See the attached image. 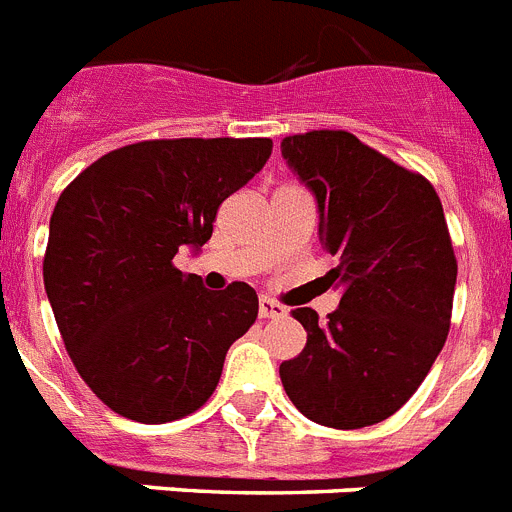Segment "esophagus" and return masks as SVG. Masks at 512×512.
<instances>
[{
	"instance_id": "obj_1",
	"label": "esophagus",
	"mask_w": 512,
	"mask_h": 512,
	"mask_svg": "<svg viewBox=\"0 0 512 512\" xmlns=\"http://www.w3.org/2000/svg\"><path fill=\"white\" fill-rule=\"evenodd\" d=\"M283 316H288L285 306H280L278 301L267 296L260 298V319H283Z\"/></svg>"
}]
</instances>
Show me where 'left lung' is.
I'll use <instances>...</instances> for the list:
<instances>
[{"mask_svg":"<svg viewBox=\"0 0 512 512\" xmlns=\"http://www.w3.org/2000/svg\"><path fill=\"white\" fill-rule=\"evenodd\" d=\"M285 163L319 206L326 273L339 308H296L306 347L280 365L298 411L331 428L393 416L428 375L449 334L457 257L434 186L342 130L280 142Z\"/></svg>","mask_w":512,"mask_h":512,"instance_id":"left-lung-1","label":"left lung"}]
</instances>
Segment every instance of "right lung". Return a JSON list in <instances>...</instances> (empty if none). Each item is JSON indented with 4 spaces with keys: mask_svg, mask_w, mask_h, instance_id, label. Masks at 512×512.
Masks as SVG:
<instances>
[{
    "mask_svg": "<svg viewBox=\"0 0 512 512\" xmlns=\"http://www.w3.org/2000/svg\"><path fill=\"white\" fill-rule=\"evenodd\" d=\"M270 153L267 137L147 140L107 153L61 193L45 293L78 375L119 416L165 423L199 411L255 324V288L209 290L173 257L209 242L216 209Z\"/></svg>",
    "mask_w": 512,
    "mask_h": 512,
    "instance_id": "obj_1",
    "label": "right lung"
}]
</instances>
